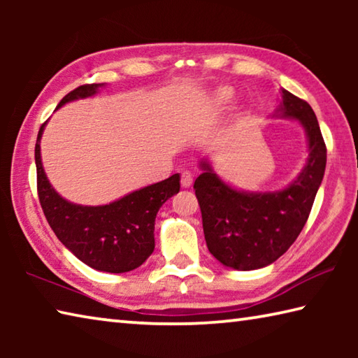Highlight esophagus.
I'll return each mask as SVG.
<instances>
[{"label":"esophagus","instance_id":"1","mask_svg":"<svg viewBox=\"0 0 358 358\" xmlns=\"http://www.w3.org/2000/svg\"><path fill=\"white\" fill-rule=\"evenodd\" d=\"M180 183H181V186H183V187H189L192 185V173L187 172V171L181 172Z\"/></svg>","mask_w":358,"mask_h":358}]
</instances>
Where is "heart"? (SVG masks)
<instances>
[{"instance_id":"obj_1","label":"heart","mask_w":358,"mask_h":358,"mask_svg":"<svg viewBox=\"0 0 358 358\" xmlns=\"http://www.w3.org/2000/svg\"><path fill=\"white\" fill-rule=\"evenodd\" d=\"M227 101V94H220V102H226Z\"/></svg>"}]
</instances>
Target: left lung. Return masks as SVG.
I'll return each instance as SVG.
<instances>
[{
  "label": "left lung",
  "mask_w": 358,
  "mask_h": 358,
  "mask_svg": "<svg viewBox=\"0 0 358 358\" xmlns=\"http://www.w3.org/2000/svg\"><path fill=\"white\" fill-rule=\"evenodd\" d=\"M280 112L299 120L308 136L310 156L292 185L276 192L237 191L207 162L194 181L208 251L230 268L256 270L281 257L306 224L322 183L327 147L311 106L282 90Z\"/></svg>",
  "instance_id": "1"
}]
</instances>
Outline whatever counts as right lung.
I'll list each match as a JSON object with an SVG mask.
<instances>
[{"label":"right lung","mask_w":358,"mask_h":358,"mask_svg":"<svg viewBox=\"0 0 358 358\" xmlns=\"http://www.w3.org/2000/svg\"><path fill=\"white\" fill-rule=\"evenodd\" d=\"M98 83L80 85L59 101L58 107L78 98L93 96ZM41 126L34 159L38 196L47 222L58 240L94 270L124 273L141 266L155 250V220L167 199L180 191V175L134 191L117 202L101 207H82L58 196L48 183L41 162Z\"/></svg>","instance_id":"add662e5"}]
</instances>
